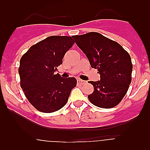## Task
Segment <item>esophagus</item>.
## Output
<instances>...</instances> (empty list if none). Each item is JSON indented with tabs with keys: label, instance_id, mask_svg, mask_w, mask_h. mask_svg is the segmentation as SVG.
Listing matches in <instances>:
<instances>
[{
	"label": "esophagus",
	"instance_id": "1",
	"mask_svg": "<svg viewBox=\"0 0 150 150\" xmlns=\"http://www.w3.org/2000/svg\"><path fill=\"white\" fill-rule=\"evenodd\" d=\"M86 82L83 80V79H77V84L78 85H83V84H86Z\"/></svg>",
	"mask_w": 150,
	"mask_h": 150
}]
</instances>
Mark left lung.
<instances>
[{
  "label": "left lung",
  "instance_id": "obj_1",
  "mask_svg": "<svg viewBox=\"0 0 150 150\" xmlns=\"http://www.w3.org/2000/svg\"><path fill=\"white\" fill-rule=\"evenodd\" d=\"M72 38L86 54L91 67L100 74L99 81L88 82L94 87L88 100L100 108L110 109L117 106L132 83L133 65L128 52L117 42L98 32Z\"/></svg>",
  "mask_w": 150,
  "mask_h": 150
}]
</instances>
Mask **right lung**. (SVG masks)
<instances>
[{"label":"right lung","instance_id":"obj_1","mask_svg":"<svg viewBox=\"0 0 150 150\" xmlns=\"http://www.w3.org/2000/svg\"><path fill=\"white\" fill-rule=\"evenodd\" d=\"M75 43L72 37L51 36L30 46L20 59V86L30 104L43 112L65 105L76 86L74 77L55 74L65 53Z\"/></svg>","mask_w":150,"mask_h":150}]
</instances>
